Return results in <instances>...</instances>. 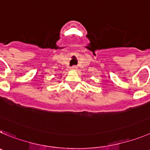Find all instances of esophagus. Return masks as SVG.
<instances>
[{
  "label": "esophagus",
  "instance_id": "esophagus-1",
  "mask_svg": "<svg viewBox=\"0 0 150 150\" xmlns=\"http://www.w3.org/2000/svg\"><path fill=\"white\" fill-rule=\"evenodd\" d=\"M77 69H78V67L76 66H73V67H71V70L72 71H77Z\"/></svg>",
  "mask_w": 150,
  "mask_h": 150
}]
</instances>
